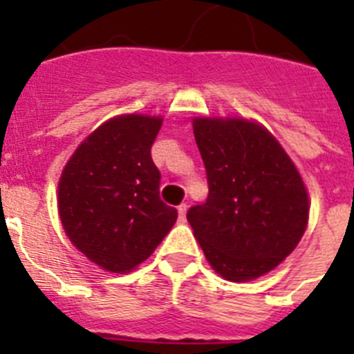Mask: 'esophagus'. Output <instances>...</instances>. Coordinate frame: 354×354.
<instances>
[{"label": "esophagus", "instance_id": "esophagus-1", "mask_svg": "<svg viewBox=\"0 0 354 354\" xmlns=\"http://www.w3.org/2000/svg\"><path fill=\"white\" fill-rule=\"evenodd\" d=\"M177 211H179V220L184 221L186 220V211H187V205L186 204H180L179 207H177Z\"/></svg>", "mask_w": 354, "mask_h": 354}]
</instances>
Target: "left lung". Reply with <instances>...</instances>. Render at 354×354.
Returning <instances> with one entry per match:
<instances>
[{"label":"left lung","instance_id":"obj_1","mask_svg":"<svg viewBox=\"0 0 354 354\" xmlns=\"http://www.w3.org/2000/svg\"><path fill=\"white\" fill-rule=\"evenodd\" d=\"M209 196L187 211L212 270L248 282L296 248L308 221V196L280 143L241 118H195Z\"/></svg>","mask_w":354,"mask_h":354}]
</instances>
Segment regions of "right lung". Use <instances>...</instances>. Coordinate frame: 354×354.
<instances>
[{"mask_svg": "<svg viewBox=\"0 0 354 354\" xmlns=\"http://www.w3.org/2000/svg\"><path fill=\"white\" fill-rule=\"evenodd\" d=\"M162 120L124 115L102 124L68 159L58 211L72 245L111 273H127L158 248L177 220L159 198L150 149Z\"/></svg>", "mask_w": 354, "mask_h": 354, "instance_id": "right-lung-1", "label": "right lung"}]
</instances>
